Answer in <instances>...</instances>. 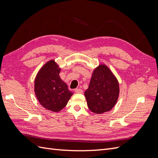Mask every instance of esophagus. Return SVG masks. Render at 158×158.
<instances>
[{"instance_id": "1", "label": "esophagus", "mask_w": 158, "mask_h": 158, "mask_svg": "<svg viewBox=\"0 0 158 158\" xmlns=\"http://www.w3.org/2000/svg\"><path fill=\"white\" fill-rule=\"evenodd\" d=\"M74 91H75V92H76V94H82V93H83V90L80 89V88L76 89Z\"/></svg>"}]
</instances>
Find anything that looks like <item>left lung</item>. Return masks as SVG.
Masks as SVG:
<instances>
[{
  "label": "left lung",
  "mask_w": 158,
  "mask_h": 158,
  "mask_svg": "<svg viewBox=\"0 0 158 158\" xmlns=\"http://www.w3.org/2000/svg\"><path fill=\"white\" fill-rule=\"evenodd\" d=\"M84 95L88 108L95 114L107 112L115 106L119 95V84L108 66L101 64L94 69Z\"/></svg>",
  "instance_id": "left-lung-1"
}]
</instances>
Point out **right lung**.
Returning a JSON list of instances; mask_svg holds the SVG:
<instances>
[{
	"mask_svg": "<svg viewBox=\"0 0 158 158\" xmlns=\"http://www.w3.org/2000/svg\"><path fill=\"white\" fill-rule=\"evenodd\" d=\"M60 68L50 60L42 66L35 76L34 92L41 106L52 112H59L73 95L59 76Z\"/></svg>",
	"mask_w": 158,
	"mask_h": 158,
	"instance_id": "obj_1",
	"label": "right lung"
}]
</instances>
